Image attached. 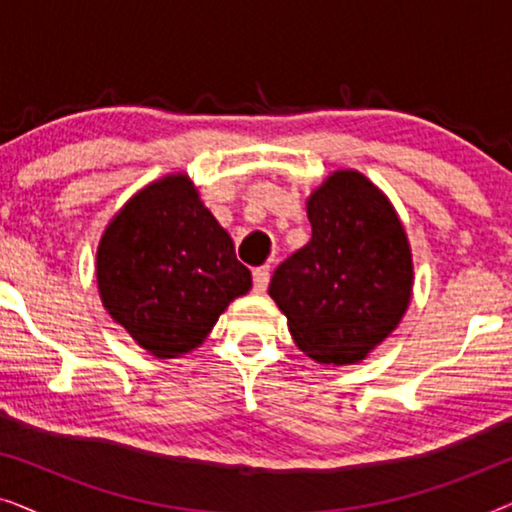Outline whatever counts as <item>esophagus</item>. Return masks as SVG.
Segmentation results:
<instances>
[{
	"mask_svg": "<svg viewBox=\"0 0 512 512\" xmlns=\"http://www.w3.org/2000/svg\"><path fill=\"white\" fill-rule=\"evenodd\" d=\"M270 284V265H261V268H254V291L263 293Z\"/></svg>",
	"mask_w": 512,
	"mask_h": 512,
	"instance_id": "34e87169",
	"label": "esophagus"
}]
</instances>
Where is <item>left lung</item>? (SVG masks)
I'll list each match as a JSON object with an SVG mask.
<instances>
[{"mask_svg": "<svg viewBox=\"0 0 512 512\" xmlns=\"http://www.w3.org/2000/svg\"><path fill=\"white\" fill-rule=\"evenodd\" d=\"M312 240L275 270L268 293L296 345L319 363H359L408 310L412 254L380 188L338 170L307 198Z\"/></svg>", "mask_w": 512, "mask_h": 512, "instance_id": "1", "label": "left lung"}]
</instances>
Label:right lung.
I'll use <instances>...</instances> for the list:
<instances>
[{
	"label": "right lung",
	"mask_w": 512,
	"mask_h": 512,
	"mask_svg": "<svg viewBox=\"0 0 512 512\" xmlns=\"http://www.w3.org/2000/svg\"><path fill=\"white\" fill-rule=\"evenodd\" d=\"M97 289L111 319L158 359L191 352L230 300L251 289L230 235L186 174L125 202L97 247Z\"/></svg>",
	"instance_id": "1"
}]
</instances>
